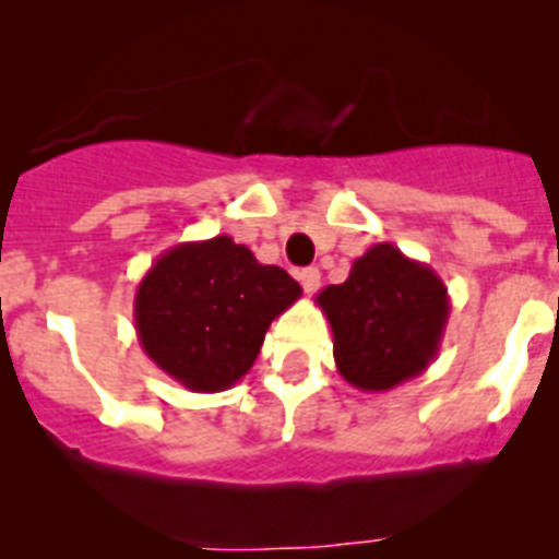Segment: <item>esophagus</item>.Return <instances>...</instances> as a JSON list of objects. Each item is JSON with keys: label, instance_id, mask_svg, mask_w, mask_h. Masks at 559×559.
Masks as SVG:
<instances>
[{"label": "esophagus", "instance_id": "obj_1", "mask_svg": "<svg viewBox=\"0 0 559 559\" xmlns=\"http://www.w3.org/2000/svg\"><path fill=\"white\" fill-rule=\"evenodd\" d=\"M297 281H300V286L311 295V292H317V286H320V270L317 267L297 270Z\"/></svg>", "mask_w": 559, "mask_h": 559}]
</instances>
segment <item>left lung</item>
Here are the masks:
<instances>
[{
  "label": "left lung",
  "mask_w": 559,
  "mask_h": 559,
  "mask_svg": "<svg viewBox=\"0 0 559 559\" xmlns=\"http://www.w3.org/2000/svg\"><path fill=\"white\" fill-rule=\"evenodd\" d=\"M317 306L331 322L338 374L361 391H389L425 372L452 309L436 270L391 242L372 245Z\"/></svg>",
  "instance_id": "1"
}]
</instances>
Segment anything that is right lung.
Listing matches in <instances>:
<instances>
[{
    "instance_id": "obj_1",
    "label": "right lung",
    "mask_w": 559,
    "mask_h": 559,
    "mask_svg": "<svg viewBox=\"0 0 559 559\" xmlns=\"http://www.w3.org/2000/svg\"><path fill=\"white\" fill-rule=\"evenodd\" d=\"M300 284L231 237L179 242L151 264L134 295L145 356L190 391L231 389L253 367L264 333Z\"/></svg>"
}]
</instances>
